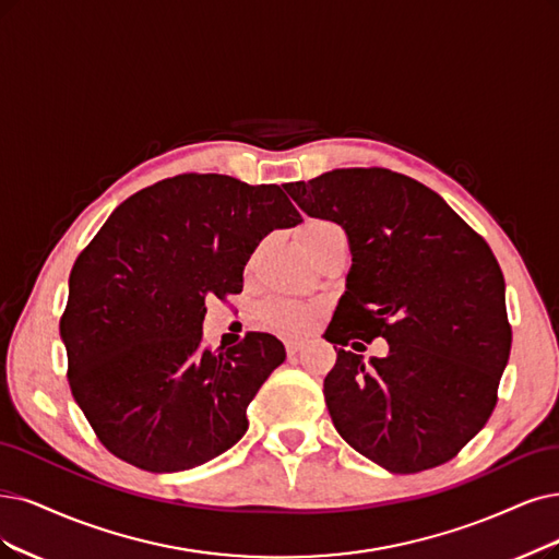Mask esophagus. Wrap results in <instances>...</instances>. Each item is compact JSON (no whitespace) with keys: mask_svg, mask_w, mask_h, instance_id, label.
I'll list each match as a JSON object with an SVG mask.
<instances>
[{"mask_svg":"<svg viewBox=\"0 0 559 559\" xmlns=\"http://www.w3.org/2000/svg\"><path fill=\"white\" fill-rule=\"evenodd\" d=\"M299 349H301L299 341H285V353H287V357H290V359L299 355Z\"/></svg>","mask_w":559,"mask_h":559,"instance_id":"esophagus-1","label":"esophagus"}]
</instances>
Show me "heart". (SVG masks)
<instances>
[{
	"label": "heart",
	"mask_w": 559,
	"mask_h": 559,
	"mask_svg": "<svg viewBox=\"0 0 559 559\" xmlns=\"http://www.w3.org/2000/svg\"><path fill=\"white\" fill-rule=\"evenodd\" d=\"M299 237H301V246L306 248V253L316 258L326 243H332L334 239H341L345 235L334 221L308 218L299 227ZM255 258L258 255H253L251 262H248V269H253ZM313 318H316L313 306L301 304V301H293V299H276V301H269L262 308V322L266 326H272L274 332L287 334V336L304 334L306 329L311 326Z\"/></svg>",
	"instance_id": "heart-1"
}]
</instances>
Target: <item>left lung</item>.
<instances>
[{"mask_svg":"<svg viewBox=\"0 0 559 559\" xmlns=\"http://www.w3.org/2000/svg\"><path fill=\"white\" fill-rule=\"evenodd\" d=\"M285 191L308 216L338 223L353 253L324 332L336 349L324 401L341 438L396 474L459 456L498 405L511 353L490 246L436 191L386 168L332 170ZM376 337L390 355L370 365L342 349Z\"/></svg>","mask_w":559,"mask_h":559,"instance_id":"obj_1","label":"left lung"}]
</instances>
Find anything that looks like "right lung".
Returning a JSON list of instances; mask_svg holds the SVG:
<instances>
[{
	"label": "right lung",
	"instance_id": "obj_1",
	"mask_svg": "<svg viewBox=\"0 0 559 559\" xmlns=\"http://www.w3.org/2000/svg\"><path fill=\"white\" fill-rule=\"evenodd\" d=\"M299 221L276 183L189 173L123 200L78 255L59 334L71 394L117 459L181 472L241 440L285 347L248 332L214 353L204 301L239 295L258 243Z\"/></svg>",
	"mask_w": 559,
	"mask_h": 559
}]
</instances>
